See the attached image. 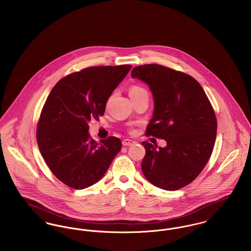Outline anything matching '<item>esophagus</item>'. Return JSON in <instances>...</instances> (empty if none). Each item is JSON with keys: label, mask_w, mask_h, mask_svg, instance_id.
Wrapping results in <instances>:
<instances>
[{"label": "esophagus", "mask_w": 251, "mask_h": 251, "mask_svg": "<svg viewBox=\"0 0 251 251\" xmlns=\"http://www.w3.org/2000/svg\"><path fill=\"white\" fill-rule=\"evenodd\" d=\"M136 142L134 141V140H132V139H124L123 141H122V145L123 146H132L133 144H135Z\"/></svg>", "instance_id": "obj_1"}]
</instances>
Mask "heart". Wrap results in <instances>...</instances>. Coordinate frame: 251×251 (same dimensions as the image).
<instances>
[{"mask_svg": "<svg viewBox=\"0 0 251 251\" xmlns=\"http://www.w3.org/2000/svg\"><path fill=\"white\" fill-rule=\"evenodd\" d=\"M146 93L147 92H146L145 89L142 88V87H140L138 85H133L131 88L129 89V95H130L131 99L132 98H135V97H138V96H140L142 94H146Z\"/></svg>", "mask_w": 251, "mask_h": 251, "instance_id": "heart-1", "label": "heart"}]
</instances>
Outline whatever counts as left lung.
Wrapping results in <instances>:
<instances>
[{
  "label": "left lung",
  "mask_w": 251,
  "mask_h": 251,
  "mask_svg": "<svg viewBox=\"0 0 251 251\" xmlns=\"http://www.w3.org/2000/svg\"><path fill=\"white\" fill-rule=\"evenodd\" d=\"M132 77L147 83L153 96V115L146 134L167 142L164 148L142 142L146 151L143 175L157 188L179 190L199 176L211 155L217 131L213 108L190 75L145 64L134 67Z\"/></svg>",
  "instance_id": "obj_1"
}]
</instances>
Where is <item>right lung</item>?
I'll list each match as a JSON object with an SVG mask.
<instances>
[{
	"mask_svg": "<svg viewBox=\"0 0 251 251\" xmlns=\"http://www.w3.org/2000/svg\"><path fill=\"white\" fill-rule=\"evenodd\" d=\"M132 65L96 66L61 78L51 90L37 126L45 163L66 186L82 190L103 177L121 149L118 137L98 144L88 123L103 116L108 99Z\"/></svg>",
	"mask_w": 251,
	"mask_h": 251,
	"instance_id": "obj_1",
	"label": "right lung"
}]
</instances>
